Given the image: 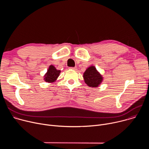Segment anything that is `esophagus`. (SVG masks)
<instances>
[{"label": "esophagus", "instance_id": "34e87169", "mask_svg": "<svg viewBox=\"0 0 149 149\" xmlns=\"http://www.w3.org/2000/svg\"><path fill=\"white\" fill-rule=\"evenodd\" d=\"M70 70H77V67H70Z\"/></svg>", "mask_w": 149, "mask_h": 149}]
</instances>
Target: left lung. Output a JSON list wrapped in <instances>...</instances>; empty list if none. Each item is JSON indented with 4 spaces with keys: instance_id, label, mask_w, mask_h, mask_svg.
Returning a JSON list of instances; mask_svg holds the SVG:
<instances>
[{
    "instance_id": "8db88e82",
    "label": "left lung",
    "mask_w": 149,
    "mask_h": 149,
    "mask_svg": "<svg viewBox=\"0 0 149 149\" xmlns=\"http://www.w3.org/2000/svg\"><path fill=\"white\" fill-rule=\"evenodd\" d=\"M83 78L85 83L92 88L99 87L103 81V77L94 65H91L87 68L83 74Z\"/></svg>"
}]
</instances>
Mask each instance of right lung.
I'll return each instance as SVG.
<instances>
[{
  "label": "right lung",
  "instance_id": "add662e5",
  "mask_svg": "<svg viewBox=\"0 0 149 149\" xmlns=\"http://www.w3.org/2000/svg\"><path fill=\"white\" fill-rule=\"evenodd\" d=\"M60 73V70H58L53 65H49L47 72L44 76V80L48 83L54 82L57 80Z\"/></svg>",
  "mask_w": 149,
  "mask_h": 149
}]
</instances>
